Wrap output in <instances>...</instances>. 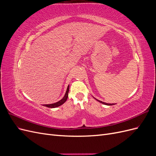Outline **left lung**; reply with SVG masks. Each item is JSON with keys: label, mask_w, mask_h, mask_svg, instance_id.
Here are the masks:
<instances>
[{"label": "left lung", "mask_w": 156, "mask_h": 156, "mask_svg": "<svg viewBox=\"0 0 156 156\" xmlns=\"http://www.w3.org/2000/svg\"><path fill=\"white\" fill-rule=\"evenodd\" d=\"M96 99V98H95ZM96 100H97V101H98L99 102H100V103H103V104H104V105H115V104H111V103H104V102H103V101H100V100H98L97 99H96Z\"/></svg>", "instance_id": "8db88e82"}]
</instances>
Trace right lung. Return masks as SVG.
Instances as JSON below:
<instances>
[{
  "label": "right lung",
  "instance_id": "obj_1",
  "mask_svg": "<svg viewBox=\"0 0 156 156\" xmlns=\"http://www.w3.org/2000/svg\"><path fill=\"white\" fill-rule=\"evenodd\" d=\"M69 85H68V88H67L66 92L65 95H64V98L62 99V100H60V101H58V102H56V103H52V104L44 105V106L48 107H49V108H55V107H57L60 106L61 105H62L63 103H64L66 101L67 99H68V92H69Z\"/></svg>",
  "mask_w": 156,
  "mask_h": 156
}]
</instances>
